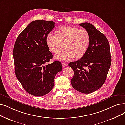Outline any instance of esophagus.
<instances>
[{
	"label": "esophagus",
	"mask_w": 125,
	"mask_h": 125,
	"mask_svg": "<svg viewBox=\"0 0 125 125\" xmlns=\"http://www.w3.org/2000/svg\"><path fill=\"white\" fill-rule=\"evenodd\" d=\"M62 66L63 67H66V66H67V64L65 63H64V62L62 63Z\"/></svg>",
	"instance_id": "esophagus-1"
}]
</instances>
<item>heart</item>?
Wrapping results in <instances>:
<instances>
[{"instance_id":"obj_1","label":"heart","mask_w":125,"mask_h":125,"mask_svg":"<svg viewBox=\"0 0 125 125\" xmlns=\"http://www.w3.org/2000/svg\"><path fill=\"white\" fill-rule=\"evenodd\" d=\"M57 36L48 34L46 43L53 53H60L64 48L66 51L56 56L60 60L67 61L74 57L82 58L86 53L89 45L90 36L85 29L76 27L64 26L56 31Z\"/></svg>"}]
</instances>
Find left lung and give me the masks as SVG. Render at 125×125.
<instances>
[{
  "label": "left lung",
  "instance_id": "1",
  "mask_svg": "<svg viewBox=\"0 0 125 125\" xmlns=\"http://www.w3.org/2000/svg\"><path fill=\"white\" fill-rule=\"evenodd\" d=\"M79 25L88 32L90 42L85 55L68 64L74 71L71 83L75 90L90 94L100 88L106 80L111 63L110 46L106 36L93 24Z\"/></svg>",
  "mask_w": 125,
  "mask_h": 125
}]
</instances>
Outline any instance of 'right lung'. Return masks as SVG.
Masks as SVG:
<instances>
[{
	"mask_svg": "<svg viewBox=\"0 0 125 125\" xmlns=\"http://www.w3.org/2000/svg\"><path fill=\"white\" fill-rule=\"evenodd\" d=\"M54 28L55 22L52 21H32L19 35L15 43L16 76L25 90L32 95L41 96L50 92L56 74L62 69L58 61L45 65L53 58L46 39Z\"/></svg>",
	"mask_w": 125,
	"mask_h": 125,
	"instance_id": "1",
	"label": "right lung"
}]
</instances>
